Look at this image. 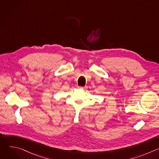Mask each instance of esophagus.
<instances>
[{"label":"esophagus","mask_w":159,"mask_h":159,"mask_svg":"<svg viewBox=\"0 0 159 159\" xmlns=\"http://www.w3.org/2000/svg\"><path fill=\"white\" fill-rule=\"evenodd\" d=\"M77 88L79 89H86L87 87H81V86H77Z\"/></svg>","instance_id":"34e87169"}]
</instances>
